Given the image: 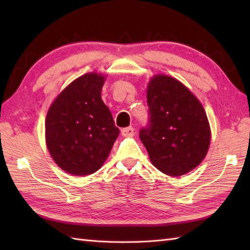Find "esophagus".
Here are the masks:
<instances>
[{"label":"esophagus","instance_id":"34e87169","mask_svg":"<svg viewBox=\"0 0 250 250\" xmlns=\"http://www.w3.org/2000/svg\"><path fill=\"white\" fill-rule=\"evenodd\" d=\"M121 134L125 137H132L134 135V129L132 126H129V128H125L121 130Z\"/></svg>","mask_w":250,"mask_h":250}]
</instances>
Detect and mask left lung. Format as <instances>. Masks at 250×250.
Returning <instances> with one entry per match:
<instances>
[{"instance_id": "obj_1", "label": "left lung", "mask_w": 250, "mask_h": 250, "mask_svg": "<svg viewBox=\"0 0 250 250\" xmlns=\"http://www.w3.org/2000/svg\"><path fill=\"white\" fill-rule=\"evenodd\" d=\"M150 124L140 139L152 166L177 177L204 160L211 132L199 99L176 78L156 74L147 83Z\"/></svg>"}]
</instances>
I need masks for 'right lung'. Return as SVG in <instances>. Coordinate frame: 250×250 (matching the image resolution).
<instances>
[{
  "label": "right lung",
  "mask_w": 250,
  "mask_h": 250,
  "mask_svg": "<svg viewBox=\"0 0 250 250\" xmlns=\"http://www.w3.org/2000/svg\"><path fill=\"white\" fill-rule=\"evenodd\" d=\"M106 77L91 72L76 78L58 94L46 116L45 140L52 160L75 176L100 169L119 135L101 98Z\"/></svg>",
  "instance_id": "1"
}]
</instances>
